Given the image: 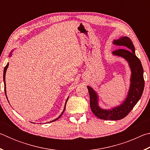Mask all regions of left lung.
<instances>
[{
    "label": "left lung",
    "mask_w": 150,
    "mask_h": 150,
    "mask_svg": "<svg viewBox=\"0 0 150 150\" xmlns=\"http://www.w3.org/2000/svg\"><path fill=\"white\" fill-rule=\"evenodd\" d=\"M113 44L122 47L115 50L112 54L124 57L128 62L132 71L130 87L126 99L120 106L111 110H104L98 105V96L95 91L89 86L87 87L91 110L98 118L106 120H118L126 117L138 102L144 88L143 67L135 54V48L132 40L128 37H121L114 40Z\"/></svg>",
    "instance_id": "8db88e82"
}]
</instances>
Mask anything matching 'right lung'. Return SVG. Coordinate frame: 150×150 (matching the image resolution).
<instances>
[{
  "label": "right lung",
  "instance_id": "obj_1",
  "mask_svg": "<svg viewBox=\"0 0 150 150\" xmlns=\"http://www.w3.org/2000/svg\"><path fill=\"white\" fill-rule=\"evenodd\" d=\"M8 63H7V65H6V66H5V67H4V73H3V80H4V91H5V95H6V83H5V75H6V69H7V68H8ZM6 98H7V97H6ZM67 100H68V99H67V100H66L65 105V108H64V109H63V112L62 113V115H61L57 118L55 119V120H54L50 122H54V121H55V120H58V119H59V118L61 117V116H62L63 112H64L65 110V106H66V103H67Z\"/></svg>",
  "mask_w": 150,
  "mask_h": 150
}]
</instances>
